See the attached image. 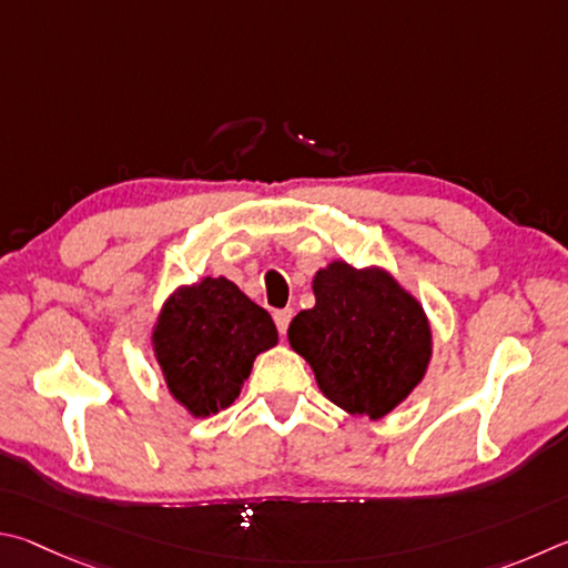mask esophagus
I'll return each instance as SVG.
<instances>
[{"mask_svg":"<svg viewBox=\"0 0 568 568\" xmlns=\"http://www.w3.org/2000/svg\"><path fill=\"white\" fill-rule=\"evenodd\" d=\"M292 316H294V310H278L274 312V322H276V329L286 334V329H290L292 324Z\"/></svg>","mask_w":568,"mask_h":568,"instance_id":"esophagus-1","label":"esophagus"}]
</instances>
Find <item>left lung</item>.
<instances>
[{
    "instance_id": "1",
    "label": "left lung",
    "mask_w": 568,
    "mask_h": 568,
    "mask_svg": "<svg viewBox=\"0 0 568 568\" xmlns=\"http://www.w3.org/2000/svg\"><path fill=\"white\" fill-rule=\"evenodd\" d=\"M316 304L290 324L292 349L346 414L384 419L424 382L434 334L422 302L382 266L334 258L314 274Z\"/></svg>"
}]
</instances>
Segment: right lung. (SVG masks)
Masks as SVG:
<instances>
[{"instance_id": "obj_1", "label": "right lung", "mask_w": 568, "mask_h": 568, "mask_svg": "<svg viewBox=\"0 0 568 568\" xmlns=\"http://www.w3.org/2000/svg\"><path fill=\"white\" fill-rule=\"evenodd\" d=\"M276 344L272 316L226 276L176 286L152 326L166 389L194 419L229 409L256 356Z\"/></svg>"}]
</instances>
